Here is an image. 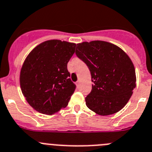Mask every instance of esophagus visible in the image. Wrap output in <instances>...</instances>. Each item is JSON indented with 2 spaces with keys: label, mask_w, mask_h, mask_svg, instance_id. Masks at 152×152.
I'll list each match as a JSON object with an SVG mask.
<instances>
[{
  "label": "esophagus",
  "mask_w": 152,
  "mask_h": 152,
  "mask_svg": "<svg viewBox=\"0 0 152 152\" xmlns=\"http://www.w3.org/2000/svg\"><path fill=\"white\" fill-rule=\"evenodd\" d=\"M76 85H77V87H78L79 86H80V81H79V80H78V81L76 82Z\"/></svg>",
  "instance_id": "1"
}]
</instances>
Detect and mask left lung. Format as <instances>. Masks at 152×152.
Segmentation results:
<instances>
[{
  "mask_svg": "<svg viewBox=\"0 0 152 152\" xmlns=\"http://www.w3.org/2000/svg\"><path fill=\"white\" fill-rule=\"evenodd\" d=\"M76 55L87 64L92 90L87 106L97 115L117 113L126 105L136 86L135 68L129 56L118 46L103 41L77 44Z\"/></svg>",
  "mask_w": 152,
  "mask_h": 152,
  "instance_id": "8db88e82",
  "label": "left lung"
}]
</instances>
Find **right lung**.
I'll use <instances>...</instances> for the list:
<instances>
[{
	"label": "right lung",
	"mask_w": 152,
	"mask_h": 152,
	"mask_svg": "<svg viewBox=\"0 0 152 152\" xmlns=\"http://www.w3.org/2000/svg\"><path fill=\"white\" fill-rule=\"evenodd\" d=\"M76 44L49 40L36 46L21 68L19 83L23 96L35 111L53 115L68 105L75 90L67 64Z\"/></svg>",
	"instance_id": "obj_1"
}]
</instances>
